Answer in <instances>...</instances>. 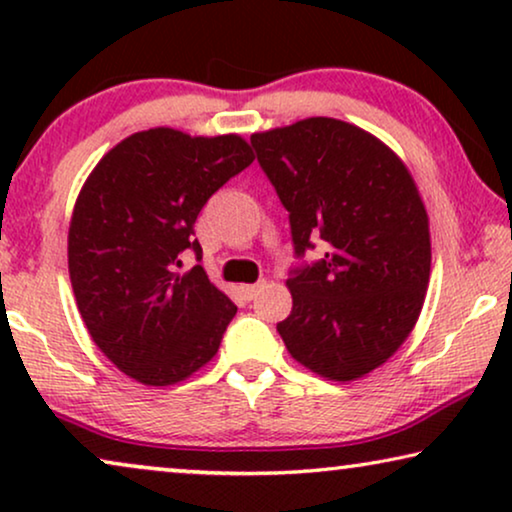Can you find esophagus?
<instances>
[{
  "label": "esophagus",
  "mask_w": 512,
  "mask_h": 512,
  "mask_svg": "<svg viewBox=\"0 0 512 512\" xmlns=\"http://www.w3.org/2000/svg\"><path fill=\"white\" fill-rule=\"evenodd\" d=\"M263 282H258V284H247V286H242V293H244V298L247 300H254L256 296H258V291L263 289Z\"/></svg>",
  "instance_id": "obj_1"
}]
</instances>
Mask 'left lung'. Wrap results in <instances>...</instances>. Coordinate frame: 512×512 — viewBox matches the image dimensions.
Listing matches in <instances>:
<instances>
[{
    "label": "left lung",
    "mask_w": 512,
    "mask_h": 512,
    "mask_svg": "<svg viewBox=\"0 0 512 512\" xmlns=\"http://www.w3.org/2000/svg\"><path fill=\"white\" fill-rule=\"evenodd\" d=\"M258 165L289 212L293 310L277 331L298 363L349 382L382 366L422 312L431 272L429 219L391 149L335 118L251 135ZM319 262L302 261L313 240Z\"/></svg>",
    "instance_id": "8db88e82"
}]
</instances>
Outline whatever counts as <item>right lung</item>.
I'll return each instance as SVG.
<instances>
[{
    "instance_id": "1",
    "label": "right lung",
    "mask_w": 512,
    "mask_h": 512,
    "mask_svg": "<svg viewBox=\"0 0 512 512\" xmlns=\"http://www.w3.org/2000/svg\"><path fill=\"white\" fill-rule=\"evenodd\" d=\"M254 163L237 135L137 132L90 174L69 226V279L95 345L151 387L181 382L216 354L237 307L202 270L195 219ZM198 264L181 271L183 254Z\"/></svg>"
}]
</instances>
